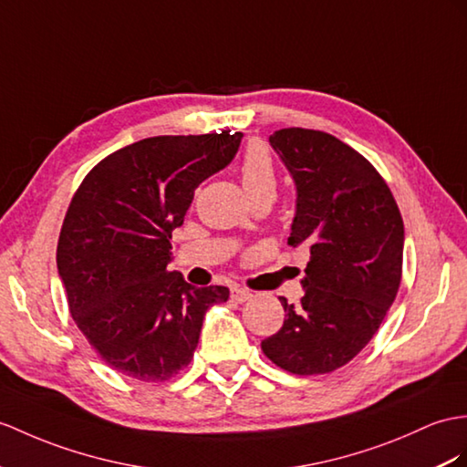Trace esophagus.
Returning <instances> with one entry per match:
<instances>
[{
	"label": "esophagus",
	"instance_id": "34e87169",
	"mask_svg": "<svg viewBox=\"0 0 467 467\" xmlns=\"http://www.w3.org/2000/svg\"><path fill=\"white\" fill-rule=\"evenodd\" d=\"M252 297H254V293L249 289H244V287H234L232 289V299L237 301V303H244V301L252 299Z\"/></svg>",
	"mask_w": 467,
	"mask_h": 467
}]
</instances>
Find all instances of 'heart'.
Segmentation results:
<instances>
[{
  "label": "heart",
  "mask_w": 467,
  "mask_h": 467,
  "mask_svg": "<svg viewBox=\"0 0 467 467\" xmlns=\"http://www.w3.org/2000/svg\"><path fill=\"white\" fill-rule=\"evenodd\" d=\"M242 184L249 198L255 196H275L277 192V176L273 168L267 150L261 144L249 146L242 161Z\"/></svg>",
  "instance_id": "1"
}]
</instances>
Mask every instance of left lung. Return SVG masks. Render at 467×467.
<instances>
[{"label": "left lung", "mask_w": 467, "mask_h": 467, "mask_svg": "<svg viewBox=\"0 0 467 467\" xmlns=\"http://www.w3.org/2000/svg\"><path fill=\"white\" fill-rule=\"evenodd\" d=\"M269 144L297 190L289 245L311 254L299 303L261 343L265 357L309 377L340 368L368 345L400 287L404 223L374 166L335 136L281 129Z\"/></svg>", "instance_id": "8db88e82"}]
</instances>
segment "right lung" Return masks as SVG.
I'll list each match as a JSON object with an SVG mask.
<instances>
[{"label":"right lung","mask_w":467,"mask_h":467,"mask_svg":"<svg viewBox=\"0 0 467 467\" xmlns=\"http://www.w3.org/2000/svg\"><path fill=\"white\" fill-rule=\"evenodd\" d=\"M242 139L152 136L109 154L75 192L57 269L77 327L124 377L162 382L186 368L203 315L230 297L222 285H190L168 264L194 190L234 161Z\"/></svg>","instance_id":"1"}]
</instances>
